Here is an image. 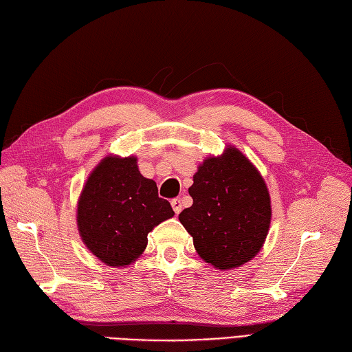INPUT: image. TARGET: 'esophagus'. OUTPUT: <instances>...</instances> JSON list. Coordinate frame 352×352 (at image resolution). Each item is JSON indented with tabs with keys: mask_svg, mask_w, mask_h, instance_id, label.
<instances>
[{
	"mask_svg": "<svg viewBox=\"0 0 352 352\" xmlns=\"http://www.w3.org/2000/svg\"><path fill=\"white\" fill-rule=\"evenodd\" d=\"M170 206H172V208H174V212H175V214H178L182 212V208H183V204H182V199L180 198H174L170 201Z\"/></svg>",
	"mask_w": 352,
	"mask_h": 352,
	"instance_id": "34e87169",
	"label": "esophagus"
}]
</instances>
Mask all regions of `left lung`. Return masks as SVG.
<instances>
[{"label": "left lung", "mask_w": 352, "mask_h": 352, "mask_svg": "<svg viewBox=\"0 0 352 352\" xmlns=\"http://www.w3.org/2000/svg\"><path fill=\"white\" fill-rule=\"evenodd\" d=\"M189 195L193 204L178 219L201 258L227 271L257 256L271 226V197L263 177L237 148L207 157Z\"/></svg>", "instance_id": "left-lung-1"}]
</instances>
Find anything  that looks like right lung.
<instances>
[{"mask_svg": "<svg viewBox=\"0 0 352 352\" xmlns=\"http://www.w3.org/2000/svg\"><path fill=\"white\" fill-rule=\"evenodd\" d=\"M174 216L159 198L154 180L139 172L134 155H107L91 172L77 206V227L86 248L113 267L131 265L148 243V233Z\"/></svg>", "mask_w": 352, "mask_h": 352, "instance_id": "add662e5", "label": "right lung"}]
</instances>
